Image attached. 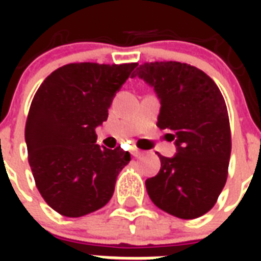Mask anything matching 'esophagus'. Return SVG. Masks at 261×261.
Masks as SVG:
<instances>
[{"instance_id":"obj_1","label":"esophagus","mask_w":261,"mask_h":261,"mask_svg":"<svg viewBox=\"0 0 261 261\" xmlns=\"http://www.w3.org/2000/svg\"><path fill=\"white\" fill-rule=\"evenodd\" d=\"M142 151H140V149H137V148H133V149H131V155H133V156H136V158H138V156H141L142 155Z\"/></svg>"}]
</instances>
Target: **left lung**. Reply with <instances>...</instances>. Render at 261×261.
Wrapping results in <instances>:
<instances>
[{
    "label": "left lung",
    "instance_id": "obj_1",
    "mask_svg": "<svg viewBox=\"0 0 261 261\" xmlns=\"http://www.w3.org/2000/svg\"><path fill=\"white\" fill-rule=\"evenodd\" d=\"M161 102L158 125L169 130L176 155H159L158 175L147 179L149 198L165 213L194 219L208 213L228 177L230 128L224 96L205 72L177 61L145 63L136 74Z\"/></svg>",
    "mask_w": 261,
    "mask_h": 261
}]
</instances>
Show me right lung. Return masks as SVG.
<instances>
[{
  "mask_svg": "<svg viewBox=\"0 0 261 261\" xmlns=\"http://www.w3.org/2000/svg\"><path fill=\"white\" fill-rule=\"evenodd\" d=\"M137 65L67 64L43 81L32 100L25 127L29 165L44 201L64 217L105 207L130 162L120 147H99L95 128L108 120L113 97Z\"/></svg>",
  "mask_w": 261,
  "mask_h": 261,
  "instance_id": "1",
  "label": "right lung"
}]
</instances>
